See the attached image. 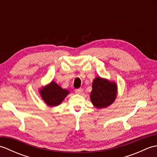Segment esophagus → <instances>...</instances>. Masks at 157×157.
Masks as SVG:
<instances>
[{"instance_id": "1", "label": "esophagus", "mask_w": 157, "mask_h": 157, "mask_svg": "<svg viewBox=\"0 0 157 157\" xmlns=\"http://www.w3.org/2000/svg\"><path fill=\"white\" fill-rule=\"evenodd\" d=\"M75 93H77V94H81L82 92H83V88H80L75 89Z\"/></svg>"}]
</instances>
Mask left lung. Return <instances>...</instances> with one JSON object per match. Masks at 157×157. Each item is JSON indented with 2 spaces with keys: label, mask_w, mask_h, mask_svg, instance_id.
Listing matches in <instances>:
<instances>
[{
  "label": "left lung",
  "mask_w": 157,
  "mask_h": 157,
  "mask_svg": "<svg viewBox=\"0 0 157 157\" xmlns=\"http://www.w3.org/2000/svg\"><path fill=\"white\" fill-rule=\"evenodd\" d=\"M117 95L115 83L110 82L100 77L96 78L92 84L90 99L96 108H103L111 105Z\"/></svg>",
  "instance_id": "1"
}]
</instances>
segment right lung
I'll use <instances>...</instances> for the list:
<instances>
[{
    "mask_svg": "<svg viewBox=\"0 0 157 157\" xmlns=\"http://www.w3.org/2000/svg\"><path fill=\"white\" fill-rule=\"evenodd\" d=\"M40 95L44 102L50 106H57L61 104L69 92L61 88L55 82H52L40 90Z\"/></svg>",
    "mask_w": 157,
    "mask_h": 157,
    "instance_id": "1",
    "label": "right lung"
}]
</instances>
